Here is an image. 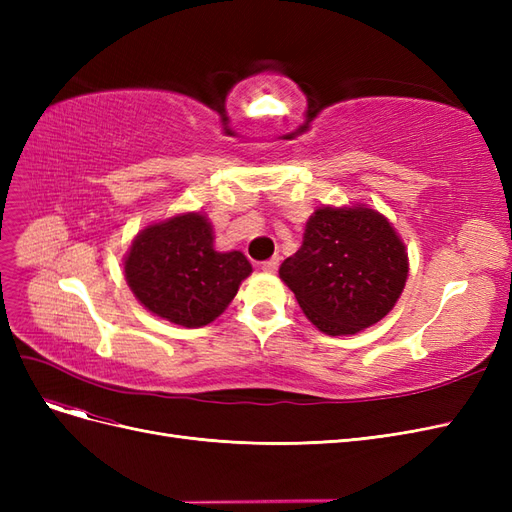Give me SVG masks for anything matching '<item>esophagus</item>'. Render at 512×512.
<instances>
[{
    "instance_id": "obj_1",
    "label": "esophagus",
    "mask_w": 512,
    "mask_h": 512,
    "mask_svg": "<svg viewBox=\"0 0 512 512\" xmlns=\"http://www.w3.org/2000/svg\"><path fill=\"white\" fill-rule=\"evenodd\" d=\"M277 267H280V256H273V258L265 260V262H262V265H260V269L267 271V273H275Z\"/></svg>"
}]
</instances>
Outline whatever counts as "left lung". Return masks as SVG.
<instances>
[{
	"label": "left lung",
	"instance_id": "obj_1",
	"mask_svg": "<svg viewBox=\"0 0 512 512\" xmlns=\"http://www.w3.org/2000/svg\"><path fill=\"white\" fill-rule=\"evenodd\" d=\"M280 277L322 333L354 335L391 312L408 280V254L378 211L322 207Z\"/></svg>",
	"mask_w": 512,
	"mask_h": 512
}]
</instances>
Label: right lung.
I'll list each match as a JSON object with an SVG mask.
<instances>
[{
    "label": "right lung",
    "mask_w": 512,
    "mask_h": 512,
    "mask_svg": "<svg viewBox=\"0 0 512 512\" xmlns=\"http://www.w3.org/2000/svg\"><path fill=\"white\" fill-rule=\"evenodd\" d=\"M126 280L151 314L181 327H205L235 299L252 273L241 252H215L200 213L147 226L126 256Z\"/></svg>",
    "instance_id": "right-lung-1"
}]
</instances>
